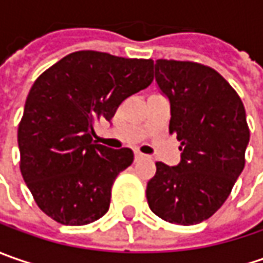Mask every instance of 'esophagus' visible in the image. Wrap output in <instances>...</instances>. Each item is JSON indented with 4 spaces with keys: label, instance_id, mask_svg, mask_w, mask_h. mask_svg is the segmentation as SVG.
Masks as SVG:
<instances>
[{
    "label": "esophagus",
    "instance_id": "1",
    "mask_svg": "<svg viewBox=\"0 0 263 263\" xmlns=\"http://www.w3.org/2000/svg\"><path fill=\"white\" fill-rule=\"evenodd\" d=\"M145 158H146V155H145V154H142V152H136V154H135V159H136V161L145 159Z\"/></svg>",
    "mask_w": 263,
    "mask_h": 263
}]
</instances>
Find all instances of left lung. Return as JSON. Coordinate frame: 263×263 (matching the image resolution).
Here are the masks:
<instances>
[{
	"instance_id": "1",
	"label": "left lung",
	"mask_w": 263,
	"mask_h": 263,
	"mask_svg": "<svg viewBox=\"0 0 263 263\" xmlns=\"http://www.w3.org/2000/svg\"><path fill=\"white\" fill-rule=\"evenodd\" d=\"M155 80L170 99V133L181 142V161L157 162L147 203L171 224H199L222 206L245 168V105L224 77L199 63L157 60Z\"/></svg>"
}]
</instances>
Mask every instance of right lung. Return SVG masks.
I'll list each match as a JSON object with an SVG mask.
<instances>
[{
  "mask_svg": "<svg viewBox=\"0 0 263 263\" xmlns=\"http://www.w3.org/2000/svg\"><path fill=\"white\" fill-rule=\"evenodd\" d=\"M152 60L77 51L37 77L17 130L20 171L36 205L63 226L104 217L117 176L133 162L128 147L111 149L93 137L120 104L147 87Z\"/></svg>",
  "mask_w": 263,
  "mask_h": 263,
  "instance_id": "1",
  "label": "right lung"
}]
</instances>
